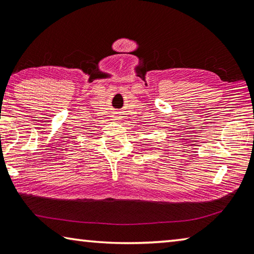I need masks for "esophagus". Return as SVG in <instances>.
<instances>
[{"label":"esophagus","mask_w":254,"mask_h":254,"mask_svg":"<svg viewBox=\"0 0 254 254\" xmlns=\"http://www.w3.org/2000/svg\"><path fill=\"white\" fill-rule=\"evenodd\" d=\"M114 119H118V117H114Z\"/></svg>","instance_id":"34e87169"}]
</instances>
